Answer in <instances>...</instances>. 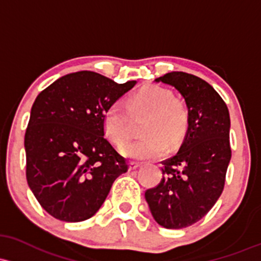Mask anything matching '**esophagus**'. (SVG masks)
<instances>
[{"instance_id":"1","label":"esophagus","mask_w":261,"mask_h":261,"mask_svg":"<svg viewBox=\"0 0 261 261\" xmlns=\"http://www.w3.org/2000/svg\"><path fill=\"white\" fill-rule=\"evenodd\" d=\"M140 166H141V163H140V162L131 161L130 163H128V168H130V170H136V168H139Z\"/></svg>"}]
</instances>
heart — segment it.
I'll use <instances>...</instances> for the list:
<instances>
[{"label": "heart", "mask_w": 261, "mask_h": 261, "mask_svg": "<svg viewBox=\"0 0 261 261\" xmlns=\"http://www.w3.org/2000/svg\"><path fill=\"white\" fill-rule=\"evenodd\" d=\"M129 110L127 111V109ZM130 111H147L142 134L144 137L120 146V152L130 159H159L171 147L179 145L190 125L188 109L182 100L172 98V93L161 87H146L131 95L128 107L115 101L104 111L102 127L111 142L120 145L131 135Z\"/></svg>", "instance_id": "obj_1"}]
</instances>
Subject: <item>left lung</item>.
I'll return each instance as SVG.
<instances>
[{
    "instance_id": "obj_1",
    "label": "left lung",
    "mask_w": 261,
    "mask_h": 261,
    "mask_svg": "<svg viewBox=\"0 0 261 261\" xmlns=\"http://www.w3.org/2000/svg\"><path fill=\"white\" fill-rule=\"evenodd\" d=\"M154 82L178 90L190 125L178 152L162 161L161 182L145 198L160 225L182 229L202 219L222 194L231 157L230 117L224 100L198 76L171 71Z\"/></svg>"
}]
</instances>
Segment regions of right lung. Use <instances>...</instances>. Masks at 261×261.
I'll list each match as a JSON object with an SVG mask.
<instances>
[{"instance_id":"obj_1","label":"right lung","mask_w":261,"mask_h":261,"mask_svg":"<svg viewBox=\"0 0 261 261\" xmlns=\"http://www.w3.org/2000/svg\"><path fill=\"white\" fill-rule=\"evenodd\" d=\"M136 84H117L82 70L39 93L24 135L25 177L34 197L54 218H91L127 162L104 136V111Z\"/></svg>"}]
</instances>
